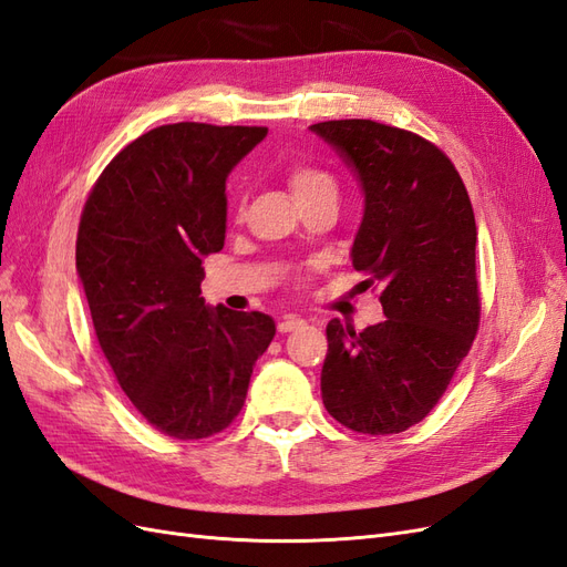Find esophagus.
Returning a JSON list of instances; mask_svg holds the SVG:
<instances>
[{"label":"esophagus","instance_id":"34e87169","mask_svg":"<svg viewBox=\"0 0 567 567\" xmlns=\"http://www.w3.org/2000/svg\"><path fill=\"white\" fill-rule=\"evenodd\" d=\"M305 326V319L302 317H298V315H288V317H284L281 321H279V333H290V331H298V329H302Z\"/></svg>","mask_w":567,"mask_h":567}]
</instances>
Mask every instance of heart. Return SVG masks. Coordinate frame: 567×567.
Here are the masks:
<instances>
[{
  "label": "heart",
  "instance_id": "heart-1",
  "mask_svg": "<svg viewBox=\"0 0 567 567\" xmlns=\"http://www.w3.org/2000/svg\"><path fill=\"white\" fill-rule=\"evenodd\" d=\"M288 184H290V188H293L298 203L315 196V194H321V192H336L333 177L326 175L323 169H317L312 165L290 167Z\"/></svg>",
  "mask_w": 567,
  "mask_h": 567
}]
</instances>
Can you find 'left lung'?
Masks as SVG:
<instances>
[{
    "label": "left lung",
    "mask_w": 567,
    "mask_h": 567,
    "mask_svg": "<svg viewBox=\"0 0 567 567\" xmlns=\"http://www.w3.org/2000/svg\"><path fill=\"white\" fill-rule=\"evenodd\" d=\"M354 169L364 217L352 265L381 284L385 321L326 326L321 400L350 431L402 433L423 421L468 354L480 321L477 227L456 167L423 136L373 120L310 127Z\"/></svg>",
    "instance_id": "1"
}]
</instances>
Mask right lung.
I'll return each mask as SVG.
<instances>
[{
    "mask_svg": "<svg viewBox=\"0 0 567 567\" xmlns=\"http://www.w3.org/2000/svg\"><path fill=\"white\" fill-rule=\"evenodd\" d=\"M267 127L175 123L127 144L84 203L75 265L120 388L161 433L215 435L238 416L277 333L262 312L200 298L227 234V177Z\"/></svg>",
    "mask_w": 567,
    "mask_h": 567,
    "instance_id": "right-lung-1",
    "label": "right lung"
}]
</instances>
